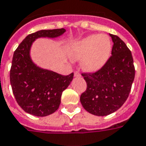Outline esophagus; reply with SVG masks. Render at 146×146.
<instances>
[{
  "instance_id": "1",
  "label": "esophagus",
  "mask_w": 146,
  "mask_h": 146,
  "mask_svg": "<svg viewBox=\"0 0 146 146\" xmlns=\"http://www.w3.org/2000/svg\"><path fill=\"white\" fill-rule=\"evenodd\" d=\"M74 77H81V74L79 72H75L74 73Z\"/></svg>"
}]
</instances>
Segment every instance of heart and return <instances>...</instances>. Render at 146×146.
I'll return each instance as SVG.
<instances>
[{
  "mask_svg": "<svg viewBox=\"0 0 146 146\" xmlns=\"http://www.w3.org/2000/svg\"><path fill=\"white\" fill-rule=\"evenodd\" d=\"M111 51V40L106 34L90 35L74 40L68 48L69 57L73 60H82L81 68L87 73H95L104 67Z\"/></svg>",
  "mask_w": 146,
  "mask_h": 146,
  "instance_id": "1",
  "label": "heart"
}]
</instances>
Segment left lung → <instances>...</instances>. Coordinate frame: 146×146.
Returning a JSON list of instances; mask_svg holds the SVG:
<instances>
[{
  "label": "left lung",
  "instance_id": "left-lung-1",
  "mask_svg": "<svg viewBox=\"0 0 146 146\" xmlns=\"http://www.w3.org/2000/svg\"><path fill=\"white\" fill-rule=\"evenodd\" d=\"M110 36L113 45L106 64L96 73L81 74L87 89L80 101L87 112L96 116H107L122 106L135 76L131 51L117 36Z\"/></svg>",
  "mask_w": 146,
  "mask_h": 146
}]
</instances>
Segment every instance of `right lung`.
<instances>
[{"mask_svg":"<svg viewBox=\"0 0 146 146\" xmlns=\"http://www.w3.org/2000/svg\"><path fill=\"white\" fill-rule=\"evenodd\" d=\"M65 29H44L28 35L13 53L10 69V84L16 101L25 112L45 117L57 110L62 92L69 86L73 73L63 76L40 68L33 61L30 50L37 38H56Z\"/></svg>","mask_w":146,"mask_h":146,"instance_id":"1","label":"right lung"}]
</instances>
